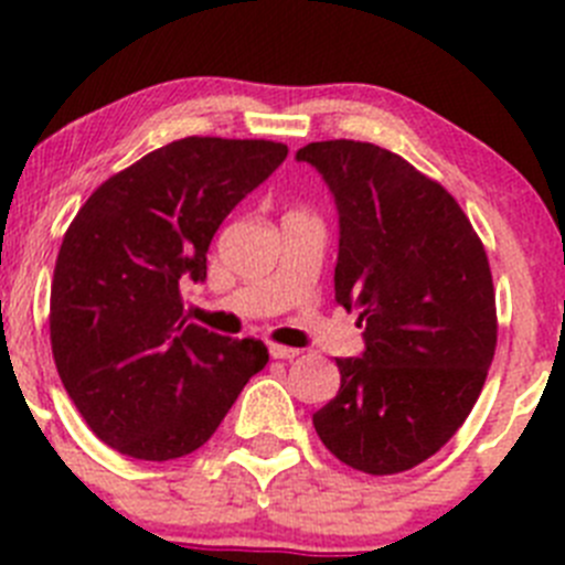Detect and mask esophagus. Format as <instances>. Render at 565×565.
<instances>
[{
    "label": "esophagus",
    "mask_w": 565,
    "mask_h": 565,
    "mask_svg": "<svg viewBox=\"0 0 565 565\" xmlns=\"http://www.w3.org/2000/svg\"><path fill=\"white\" fill-rule=\"evenodd\" d=\"M300 351L298 348H289V345H278V342H270V356L273 360H295Z\"/></svg>",
    "instance_id": "esophagus-1"
}]
</instances>
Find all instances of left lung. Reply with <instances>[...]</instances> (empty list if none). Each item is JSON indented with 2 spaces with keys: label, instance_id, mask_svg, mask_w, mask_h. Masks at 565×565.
<instances>
[{
  "label": "left lung",
  "instance_id": "8db88e82",
  "mask_svg": "<svg viewBox=\"0 0 565 565\" xmlns=\"http://www.w3.org/2000/svg\"><path fill=\"white\" fill-rule=\"evenodd\" d=\"M295 158L334 194V298L365 329V351L337 360L340 393L312 424L356 471H409L451 440L482 393L497 351L488 256L460 203L402 156L334 139Z\"/></svg>",
  "mask_w": 565,
  "mask_h": 565
}]
</instances>
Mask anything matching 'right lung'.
<instances>
[{
    "label": "right lung",
    "mask_w": 565,
    "mask_h": 565,
    "mask_svg": "<svg viewBox=\"0 0 565 565\" xmlns=\"http://www.w3.org/2000/svg\"><path fill=\"white\" fill-rule=\"evenodd\" d=\"M284 158L278 141L178 139L108 178L68 225L50 295L52 356L68 398L119 455H192L270 360L262 340L189 323L181 292L205 278L231 209Z\"/></svg>",
    "instance_id": "1"
}]
</instances>
